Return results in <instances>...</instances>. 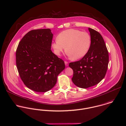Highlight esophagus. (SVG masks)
Here are the masks:
<instances>
[{
    "label": "esophagus",
    "instance_id": "34e87169",
    "mask_svg": "<svg viewBox=\"0 0 126 126\" xmlns=\"http://www.w3.org/2000/svg\"><path fill=\"white\" fill-rule=\"evenodd\" d=\"M64 63H65V65L66 66H68V63L67 62L65 61L64 62Z\"/></svg>",
    "mask_w": 126,
    "mask_h": 126
}]
</instances>
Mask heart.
Segmentation results:
<instances>
[{"label": "heart", "instance_id": "b5f03b06", "mask_svg": "<svg viewBox=\"0 0 126 126\" xmlns=\"http://www.w3.org/2000/svg\"><path fill=\"white\" fill-rule=\"evenodd\" d=\"M57 39L52 43L55 53L60 56L65 48L66 54L72 60L84 57L88 52L91 43L90 35L87 32L75 29L63 31Z\"/></svg>", "mask_w": 126, "mask_h": 126}]
</instances>
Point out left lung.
<instances>
[{"label": "left lung", "instance_id": "left-lung-1", "mask_svg": "<svg viewBox=\"0 0 126 126\" xmlns=\"http://www.w3.org/2000/svg\"><path fill=\"white\" fill-rule=\"evenodd\" d=\"M91 43L87 54L80 61L70 63L73 69V83L77 87L86 89L99 83L105 77L109 62L108 52L101 34L88 28Z\"/></svg>", "mask_w": 126, "mask_h": 126}]
</instances>
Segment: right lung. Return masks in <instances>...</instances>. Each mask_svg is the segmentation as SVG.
I'll return each instance as SVG.
<instances>
[{
	"instance_id": "right-lung-1",
	"label": "right lung",
	"mask_w": 126,
	"mask_h": 126,
	"mask_svg": "<svg viewBox=\"0 0 126 126\" xmlns=\"http://www.w3.org/2000/svg\"><path fill=\"white\" fill-rule=\"evenodd\" d=\"M53 36L49 29L32 30L23 37L17 49L16 65L20 77L35 92L52 89L65 68L63 61L51 50Z\"/></svg>"
}]
</instances>
